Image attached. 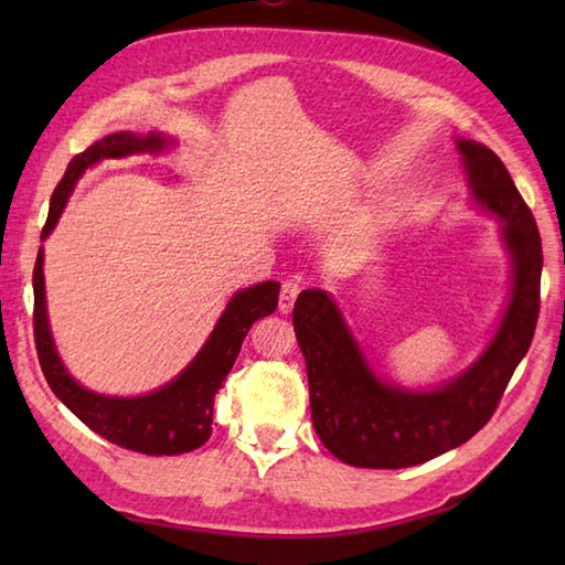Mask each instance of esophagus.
I'll return each instance as SVG.
<instances>
[{"label": "esophagus", "instance_id": "obj_1", "mask_svg": "<svg viewBox=\"0 0 565 565\" xmlns=\"http://www.w3.org/2000/svg\"><path fill=\"white\" fill-rule=\"evenodd\" d=\"M298 294H301V284H298L296 279H286L281 284V294H279V310H281V313H289Z\"/></svg>", "mask_w": 565, "mask_h": 565}]
</instances>
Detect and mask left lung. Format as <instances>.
I'll use <instances>...</instances> for the list:
<instances>
[{"label":"left lung","instance_id":"8db88e82","mask_svg":"<svg viewBox=\"0 0 565 565\" xmlns=\"http://www.w3.org/2000/svg\"><path fill=\"white\" fill-rule=\"evenodd\" d=\"M459 150L476 201L502 218L514 264L505 318L471 369L429 393L388 386L371 374L328 294L310 289L296 298L294 330L306 356L310 415L328 451L350 466L405 468L468 441L493 417L532 344L542 303V235L498 154L473 140H459Z\"/></svg>","mask_w":565,"mask_h":565}]
</instances>
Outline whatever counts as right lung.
<instances>
[{
	"label": "right lung",
	"mask_w": 565,
	"mask_h": 565,
	"mask_svg": "<svg viewBox=\"0 0 565 565\" xmlns=\"http://www.w3.org/2000/svg\"><path fill=\"white\" fill-rule=\"evenodd\" d=\"M162 136L140 138L134 134H114L75 154L60 179L41 237L53 231L67 194L82 172L106 158H126L142 150H162ZM279 303V284L264 281L233 296L209 342L182 374L164 388L140 398H106V395L82 388L60 364L55 344L47 330L45 294H43V249H39L33 267V340L47 386L75 413L92 431L106 441L148 456H177L194 451L209 441L213 431V398L233 369L245 334L255 320L269 316Z\"/></svg>",
	"instance_id": "right-lung-1"
}]
</instances>
